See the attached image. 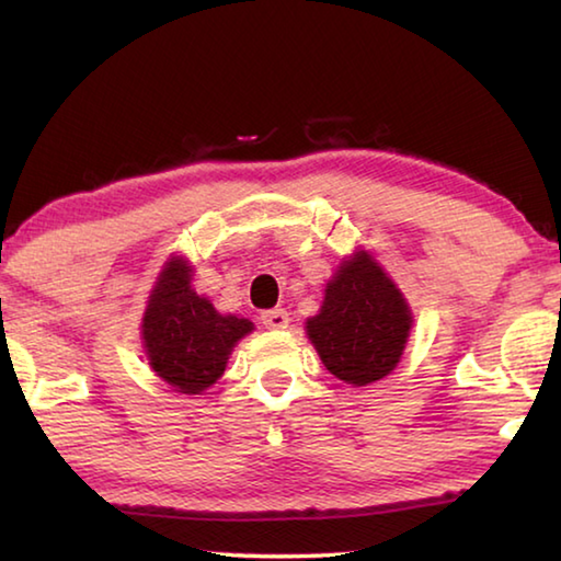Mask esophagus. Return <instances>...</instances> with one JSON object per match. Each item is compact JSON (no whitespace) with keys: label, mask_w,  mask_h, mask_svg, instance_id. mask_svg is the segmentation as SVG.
I'll use <instances>...</instances> for the list:
<instances>
[{"label":"esophagus","mask_w":561,"mask_h":561,"mask_svg":"<svg viewBox=\"0 0 561 561\" xmlns=\"http://www.w3.org/2000/svg\"><path fill=\"white\" fill-rule=\"evenodd\" d=\"M262 324H264V329H272V331H279V329H287V324H289V314L284 309H267V311H262Z\"/></svg>","instance_id":"1"}]
</instances>
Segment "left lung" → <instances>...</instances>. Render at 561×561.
Returning <instances> with one entry per match:
<instances>
[{
	"mask_svg": "<svg viewBox=\"0 0 561 561\" xmlns=\"http://www.w3.org/2000/svg\"><path fill=\"white\" fill-rule=\"evenodd\" d=\"M411 324L403 294L378 262L358 252L329 282L324 307L307 321V334L331 374L366 386L393 371Z\"/></svg>",
	"mask_w": 561,
	"mask_h": 561,
	"instance_id": "1",
	"label": "left lung"
}]
</instances>
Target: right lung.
I'll use <instances>...</instances> for the list:
<instances>
[{
    "label": "right lung",
    "instance_id": "obj_1",
    "mask_svg": "<svg viewBox=\"0 0 561 561\" xmlns=\"http://www.w3.org/2000/svg\"><path fill=\"white\" fill-rule=\"evenodd\" d=\"M252 321L222 317L190 287L187 262L160 272L144 317V346L153 371L180 393H201L222 376L227 356Z\"/></svg>",
    "mask_w": 561,
    "mask_h": 561
}]
</instances>
